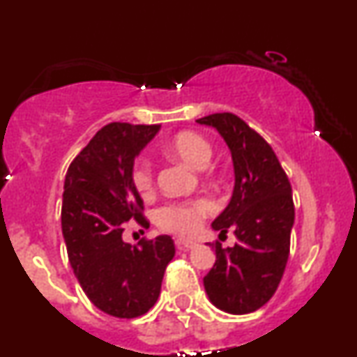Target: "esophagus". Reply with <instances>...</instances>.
I'll return each mask as SVG.
<instances>
[{
	"label": "esophagus",
	"instance_id": "esophagus-1",
	"mask_svg": "<svg viewBox=\"0 0 357 357\" xmlns=\"http://www.w3.org/2000/svg\"><path fill=\"white\" fill-rule=\"evenodd\" d=\"M174 243H176V247H178V248H188V250H190V248L196 247V241L186 240V238H176Z\"/></svg>",
	"mask_w": 357,
	"mask_h": 357
}]
</instances>
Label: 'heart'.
Segmentation results:
<instances>
[{"label":"heart","instance_id":"heart-1","mask_svg":"<svg viewBox=\"0 0 357 357\" xmlns=\"http://www.w3.org/2000/svg\"><path fill=\"white\" fill-rule=\"evenodd\" d=\"M166 151L174 158L181 159L195 169L206 167L211 158V146L199 134L184 130L176 134L166 144ZM134 188L141 196H149L154 190L153 166L146 159H137L132 167ZM215 206L210 199L196 198L184 202H171L155 211V223L162 230L178 233V235H192L202 228L203 220L211 215Z\"/></svg>","mask_w":357,"mask_h":357}]
</instances>
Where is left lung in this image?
I'll list each match as a JSON object with an SVG mask.
<instances>
[{"label":"left lung","mask_w":357,"mask_h":357,"mask_svg":"<svg viewBox=\"0 0 357 357\" xmlns=\"http://www.w3.org/2000/svg\"><path fill=\"white\" fill-rule=\"evenodd\" d=\"M196 122L218 130L235 167L231 199L211 227L220 235L233 230L236 243L213 245L216 261L203 278L204 290L225 312H255L275 294L289 260L292 188L268 142L238 116L211 114Z\"/></svg>","instance_id":"8db88e82"}]
</instances>
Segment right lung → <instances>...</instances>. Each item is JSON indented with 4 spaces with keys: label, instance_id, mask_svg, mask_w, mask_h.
Wrapping results in <instances>:
<instances>
[{
    "label": "right lung",
    "instance_id": "add662e5",
    "mask_svg": "<svg viewBox=\"0 0 357 357\" xmlns=\"http://www.w3.org/2000/svg\"><path fill=\"white\" fill-rule=\"evenodd\" d=\"M159 127L127 122L102 127L65 176L61 233L68 261L90 302L119 319L139 317L155 304L174 257V241L167 235L137 245L122 240L129 220L149 227L132 167Z\"/></svg>",
    "mask_w": 357,
    "mask_h": 357
}]
</instances>
